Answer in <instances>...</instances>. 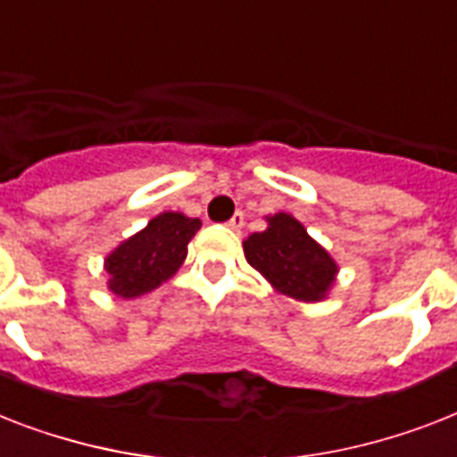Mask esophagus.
Wrapping results in <instances>:
<instances>
[{"instance_id":"obj_1","label":"esophagus","mask_w":457,"mask_h":457,"mask_svg":"<svg viewBox=\"0 0 457 457\" xmlns=\"http://www.w3.org/2000/svg\"><path fill=\"white\" fill-rule=\"evenodd\" d=\"M228 228H229V229H235V232H239V229L244 228V213H241V211H237L235 216L229 218V220H228Z\"/></svg>"}]
</instances>
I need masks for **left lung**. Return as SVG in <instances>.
Returning <instances> with one entry per match:
<instances>
[{"instance_id":"obj_1","label":"left lung","mask_w":457,"mask_h":457,"mask_svg":"<svg viewBox=\"0 0 457 457\" xmlns=\"http://www.w3.org/2000/svg\"><path fill=\"white\" fill-rule=\"evenodd\" d=\"M244 253L248 265L288 298L317 303L336 284V261L288 213L267 216V229L244 241Z\"/></svg>"}]
</instances>
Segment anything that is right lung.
<instances>
[{
	"mask_svg": "<svg viewBox=\"0 0 457 457\" xmlns=\"http://www.w3.org/2000/svg\"><path fill=\"white\" fill-rule=\"evenodd\" d=\"M199 228V218H187L173 211L152 218L147 228L121 241L105 258L110 291L129 300L162 287L183 265L187 244Z\"/></svg>",
	"mask_w": 457,
	"mask_h": 457,
	"instance_id": "obj_1",
	"label": "right lung"
}]
</instances>
